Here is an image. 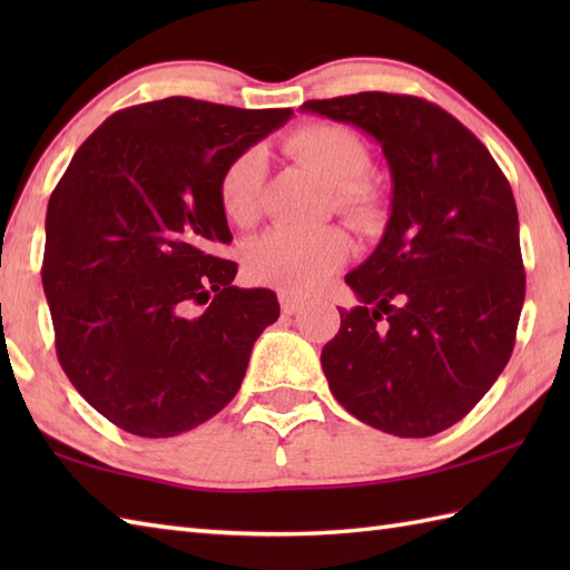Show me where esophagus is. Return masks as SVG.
Segmentation results:
<instances>
[{"instance_id":"obj_1","label":"esophagus","mask_w":570,"mask_h":570,"mask_svg":"<svg viewBox=\"0 0 570 570\" xmlns=\"http://www.w3.org/2000/svg\"><path fill=\"white\" fill-rule=\"evenodd\" d=\"M278 301H282V311L286 313V316H296V313L304 308V301H298L296 296L286 294V292L278 294Z\"/></svg>"}]
</instances>
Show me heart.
<instances>
[{
    "label": "heart",
    "mask_w": 570,
    "mask_h": 570,
    "mask_svg": "<svg viewBox=\"0 0 570 570\" xmlns=\"http://www.w3.org/2000/svg\"><path fill=\"white\" fill-rule=\"evenodd\" d=\"M286 151L308 171L331 186L335 213L347 220L367 225L377 217L380 190L365 176L370 149L353 129L333 122H311L294 129L284 141ZM266 176V161L259 149L239 151L223 168L217 180V200L229 223L247 227L259 210V193ZM350 254V239L337 227L301 229L276 227L252 242L245 264L252 278L304 296L318 288Z\"/></svg>",
    "instance_id": "1"
}]
</instances>
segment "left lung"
Instances as JSON below:
<instances>
[{
  "mask_svg": "<svg viewBox=\"0 0 570 570\" xmlns=\"http://www.w3.org/2000/svg\"><path fill=\"white\" fill-rule=\"evenodd\" d=\"M301 110L367 131L392 174L380 245L345 276L360 306L341 308L321 353L331 392L402 439L451 429L514 350L527 276L510 180L468 127L414 95L357 92Z\"/></svg>",
  "mask_w": 570,
  "mask_h": 570,
  "instance_id": "1",
  "label": "left lung"
}]
</instances>
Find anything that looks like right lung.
Here are the masks:
<instances>
[{
	"label": "right lung",
	"mask_w": 570,
	"mask_h": 570,
	"mask_svg": "<svg viewBox=\"0 0 570 570\" xmlns=\"http://www.w3.org/2000/svg\"><path fill=\"white\" fill-rule=\"evenodd\" d=\"M292 110L166 98L82 141L46 210L43 292L72 386L115 426L171 439L237 394L269 288H237L217 200L223 168Z\"/></svg>",
	"instance_id": "right-lung-1"
}]
</instances>
